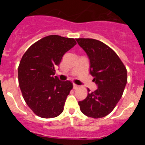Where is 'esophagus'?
<instances>
[{
    "instance_id": "esophagus-1",
    "label": "esophagus",
    "mask_w": 145,
    "mask_h": 145,
    "mask_svg": "<svg viewBox=\"0 0 145 145\" xmlns=\"http://www.w3.org/2000/svg\"><path fill=\"white\" fill-rule=\"evenodd\" d=\"M77 88H78V86L77 85V84H73V88H74V89H76Z\"/></svg>"
}]
</instances>
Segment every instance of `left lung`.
<instances>
[{
    "instance_id": "obj_1",
    "label": "left lung",
    "mask_w": 145,
    "mask_h": 145,
    "mask_svg": "<svg viewBox=\"0 0 145 145\" xmlns=\"http://www.w3.org/2000/svg\"><path fill=\"white\" fill-rule=\"evenodd\" d=\"M90 60V73L98 88L78 102L80 111L88 117L100 118L110 113L123 93L127 70L117 54L98 40L77 38Z\"/></svg>"
}]
</instances>
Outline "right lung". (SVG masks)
Segmentation results:
<instances>
[{
	"label": "right lung",
	"instance_id": "obj_1",
	"mask_svg": "<svg viewBox=\"0 0 145 145\" xmlns=\"http://www.w3.org/2000/svg\"><path fill=\"white\" fill-rule=\"evenodd\" d=\"M75 44L74 38L48 35L33 43L22 57L18 67L19 85L28 107L39 117L52 118L63 112L73 85L54 76L55 67Z\"/></svg>",
	"mask_w": 145,
	"mask_h": 145
}]
</instances>
